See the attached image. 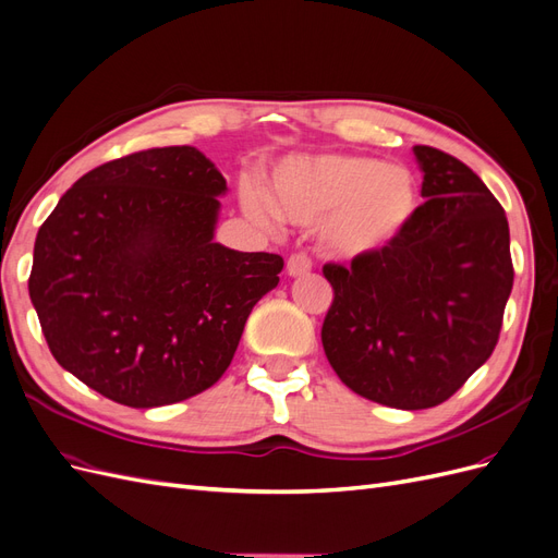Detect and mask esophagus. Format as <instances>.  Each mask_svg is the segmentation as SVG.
I'll list each match as a JSON object with an SVG mask.
<instances>
[{
  "label": "esophagus",
  "instance_id": "34e87169",
  "mask_svg": "<svg viewBox=\"0 0 558 558\" xmlns=\"http://www.w3.org/2000/svg\"><path fill=\"white\" fill-rule=\"evenodd\" d=\"M312 269V260L307 253H293V256L286 260V272L289 277H305Z\"/></svg>",
  "mask_w": 558,
  "mask_h": 558
}]
</instances>
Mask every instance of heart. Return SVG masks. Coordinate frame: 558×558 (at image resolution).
Segmentation results:
<instances>
[{"instance_id": "heart-1", "label": "heart", "mask_w": 558, "mask_h": 558, "mask_svg": "<svg viewBox=\"0 0 558 558\" xmlns=\"http://www.w3.org/2000/svg\"><path fill=\"white\" fill-rule=\"evenodd\" d=\"M242 202L265 226L277 216L295 226L320 223V246L353 260L400 238L414 218L418 191L404 167L365 156H318L281 162L269 179V195L242 185Z\"/></svg>"}]
</instances>
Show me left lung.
<instances>
[{"label":"left lung","instance_id":"left-lung-1","mask_svg":"<svg viewBox=\"0 0 558 558\" xmlns=\"http://www.w3.org/2000/svg\"><path fill=\"white\" fill-rule=\"evenodd\" d=\"M424 172L410 226L349 267L328 263L335 300L320 342L353 393L398 410L451 398L492 356L512 293L505 209L468 165L414 146Z\"/></svg>","mask_w":558,"mask_h":558}]
</instances>
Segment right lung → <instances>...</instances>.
<instances>
[{"label": "right lung", "instance_id": "add662e5", "mask_svg": "<svg viewBox=\"0 0 558 558\" xmlns=\"http://www.w3.org/2000/svg\"><path fill=\"white\" fill-rule=\"evenodd\" d=\"M228 185L193 146L95 167L39 228L29 298L56 361L105 398L160 408L214 386L283 258L214 242Z\"/></svg>", "mask_w": 558, "mask_h": 558}]
</instances>
